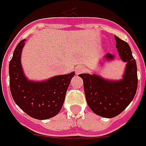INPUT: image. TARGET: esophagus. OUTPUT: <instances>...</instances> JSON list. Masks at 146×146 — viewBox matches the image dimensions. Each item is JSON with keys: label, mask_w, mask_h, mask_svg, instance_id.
Wrapping results in <instances>:
<instances>
[{"label": "esophagus", "mask_w": 146, "mask_h": 146, "mask_svg": "<svg viewBox=\"0 0 146 146\" xmlns=\"http://www.w3.org/2000/svg\"><path fill=\"white\" fill-rule=\"evenodd\" d=\"M84 68L82 66H78V67H76V75H78V74H80V73H84Z\"/></svg>", "instance_id": "34e87169"}]
</instances>
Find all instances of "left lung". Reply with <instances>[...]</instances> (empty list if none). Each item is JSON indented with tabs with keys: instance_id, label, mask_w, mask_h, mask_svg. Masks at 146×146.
I'll use <instances>...</instances> for the list:
<instances>
[{
	"instance_id": "obj_1",
	"label": "left lung",
	"mask_w": 146,
	"mask_h": 146,
	"mask_svg": "<svg viewBox=\"0 0 146 146\" xmlns=\"http://www.w3.org/2000/svg\"><path fill=\"white\" fill-rule=\"evenodd\" d=\"M114 38L120 58L127 63L123 78L111 80L95 73L79 75L84 81L85 97L90 108L96 114L108 118L118 115L129 105L138 87L136 62L130 46L117 36ZM104 58L108 61L113 60L114 55L108 53Z\"/></svg>"
}]
</instances>
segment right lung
<instances>
[{
  "instance_id": "right-lung-1",
  "label": "right lung",
  "mask_w": 146,
  "mask_h": 146,
  "mask_svg": "<svg viewBox=\"0 0 146 146\" xmlns=\"http://www.w3.org/2000/svg\"><path fill=\"white\" fill-rule=\"evenodd\" d=\"M25 39L16 46L9 63L10 90L16 104L30 117L46 120L56 116L62 108L74 72L55 76L44 81H32L24 74L21 51Z\"/></svg>"
}]
</instances>
